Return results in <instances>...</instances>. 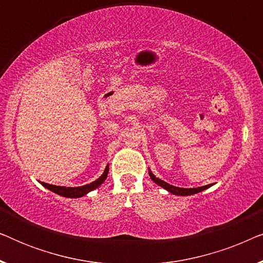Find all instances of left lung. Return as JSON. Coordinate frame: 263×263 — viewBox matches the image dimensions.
Listing matches in <instances>:
<instances>
[{"instance_id":"obj_1","label":"left lung","mask_w":263,"mask_h":263,"mask_svg":"<svg viewBox=\"0 0 263 263\" xmlns=\"http://www.w3.org/2000/svg\"><path fill=\"white\" fill-rule=\"evenodd\" d=\"M149 176H151V178H152V181H154V183H157V184L160 185L161 188L166 189L167 192L175 194V195H182V196L193 195V194H197V193L202 192V190L210 188V186L212 185V184H208V185H204V186H200V188H189V189L178 188V186H174V185L168 184V183H166V182L161 181V179H159V178H157L156 176H154L153 174H151V172H149Z\"/></svg>"}]
</instances>
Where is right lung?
I'll return each mask as SVG.
<instances>
[{
    "label": "right lung",
    "instance_id": "add662e5",
    "mask_svg": "<svg viewBox=\"0 0 263 263\" xmlns=\"http://www.w3.org/2000/svg\"><path fill=\"white\" fill-rule=\"evenodd\" d=\"M109 166H106L105 171H104V174L100 176V177L97 179V181L89 183L87 185H84V186H77V188H67V186H60V185H52V184H48V183H44L42 182V184L45 186V188H48L49 190H51V192L59 194V195H62L64 197H71V199H75V197H81L86 195V194L92 192V190H95L96 188H98V186L102 184V183L105 181L106 177H107V172H109Z\"/></svg>",
    "mask_w": 263,
    "mask_h": 263
}]
</instances>
